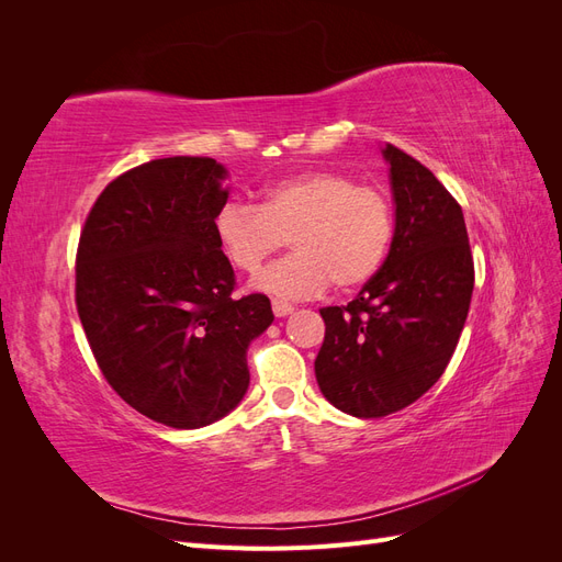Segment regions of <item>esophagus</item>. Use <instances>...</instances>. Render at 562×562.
<instances>
[{"mask_svg": "<svg viewBox=\"0 0 562 562\" xmlns=\"http://www.w3.org/2000/svg\"><path fill=\"white\" fill-rule=\"evenodd\" d=\"M271 310H274V316H279V318H283V316H288V314H293V304H288V302H283V300H274L271 302Z\"/></svg>", "mask_w": 562, "mask_h": 562, "instance_id": "obj_1", "label": "esophagus"}]
</instances>
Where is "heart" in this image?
I'll return each mask as SVG.
<instances>
[{
	"label": "heart",
	"mask_w": 562,
	"mask_h": 562,
	"mask_svg": "<svg viewBox=\"0 0 562 562\" xmlns=\"http://www.w3.org/2000/svg\"><path fill=\"white\" fill-rule=\"evenodd\" d=\"M215 239L241 271H258L285 239L293 255L262 269L252 288L281 300L333 285L353 291L378 274L394 236V209L372 184L335 171H304L269 184L258 206L229 199L213 220Z\"/></svg>",
	"instance_id": "b5f03b06"
}]
</instances>
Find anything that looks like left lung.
Masks as SVG:
<instances>
[{"label":"left lung","mask_w":562,"mask_h":562,"mask_svg":"<svg viewBox=\"0 0 562 562\" xmlns=\"http://www.w3.org/2000/svg\"><path fill=\"white\" fill-rule=\"evenodd\" d=\"M396 203L384 265L326 323L316 382L337 411L384 417L415 403L443 375L473 293V258L462 206L403 149L386 145Z\"/></svg>","instance_id":"8db88e82"}]
</instances>
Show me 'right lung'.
Returning <instances> with one entry per match:
<instances>
[{"mask_svg": "<svg viewBox=\"0 0 562 562\" xmlns=\"http://www.w3.org/2000/svg\"><path fill=\"white\" fill-rule=\"evenodd\" d=\"M225 166L155 159L114 178L83 223L77 312L110 386L140 415L199 429L248 391L246 351L274 314L269 297H234V269L213 220Z\"/></svg>", "mask_w": 562, "mask_h": 562, "instance_id": "obj_1", "label": "right lung"}]
</instances>
